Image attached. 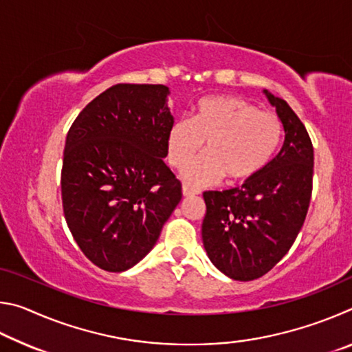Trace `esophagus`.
<instances>
[{
	"mask_svg": "<svg viewBox=\"0 0 352 352\" xmlns=\"http://www.w3.org/2000/svg\"><path fill=\"white\" fill-rule=\"evenodd\" d=\"M182 192H183L184 197H195V195L200 194V190L199 189H194V188H189V186H186V184H184L183 189H182Z\"/></svg>",
	"mask_w": 352,
	"mask_h": 352,
	"instance_id": "obj_1",
	"label": "esophagus"
}]
</instances>
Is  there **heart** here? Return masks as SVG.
Instances as JSON below:
<instances>
[{"mask_svg":"<svg viewBox=\"0 0 352 352\" xmlns=\"http://www.w3.org/2000/svg\"><path fill=\"white\" fill-rule=\"evenodd\" d=\"M283 138V124L273 113L236 96L201 99L192 119L172 122L166 135V158L172 168L187 164L206 142L207 153L182 170L184 183L210 186L252 180L272 162Z\"/></svg>","mask_w":352,"mask_h":352,"instance_id":"obj_1","label":"heart"}]
</instances>
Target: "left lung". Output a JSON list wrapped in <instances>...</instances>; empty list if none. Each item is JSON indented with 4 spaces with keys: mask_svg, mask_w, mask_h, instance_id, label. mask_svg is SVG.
Returning a JSON list of instances; mask_svg holds the SVG:
<instances>
[{
    "mask_svg": "<svg viewBox=\"0 0 352 352\" xmlns=\"http://www.w3.org/2000/svg\"><path fill=\"white\" fill-rule=\"evenodd\" d=\"M284 127L281 151L241 188L206 190L201 239L217 269L236 281L272 270L294 245L311 204L314 147L284 99L264 90Z\"/></svg>",
    "mask_w": 352,
    "mask_h": 352,
    "instance_id": "left-lung-1",
    "label": "left lung"
}]
</instances>
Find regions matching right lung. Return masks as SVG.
<instances>
[{
	"instance_id": "1",
	"label": "right lung",
	"mask_w": 352,
	"mask_h": 352,
	"mask_svg": "<svg viewBox=\"0 0 352 352\" xmlns=\"http://www.w3.org/2000/svg\"><path fill=\"white\" fill-rule=\"evenodd\" d=\"M168 96L166 85L118 83L79 113L67 135L65 220L102 270L138 264L182 200V184L163 160L174 122Z\"/></svg>"
}]
</instances>
